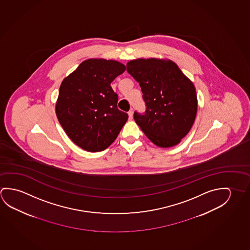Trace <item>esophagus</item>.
<instances>
[{"mask_svg":"<svg viewBox=\"0 0 250 250\" xmlns=\"http://www.w3.org/2000/svg\"><path fill=\"white\" fill-rule=\"evenodd\" d=\"M127 114H128V118H129V120L133 119V114H134V112L130 110V111H128Z\"/></svg>","mask_w":250,"mask_h":250,"instance_id":"34e87169","label":"esophagus"}]
</instances>
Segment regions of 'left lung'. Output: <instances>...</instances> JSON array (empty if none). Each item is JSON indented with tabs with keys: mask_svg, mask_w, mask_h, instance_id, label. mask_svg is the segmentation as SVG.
<instances>
[{
	"mask_svg": "<svg viewBox=\"0 0 250 250\" xmlns=\"http://www.w3.org/2000/svg\"><path fill=\"white\" fill-rule=\"evenodd\" d=\"M127 71L138 82L146 104L134 119L156 146L170 147L186 136L197 113L194 84L170 60H132Z\"/></svg>",
	"mask_w": 250,
	"mask_h": 250,
	"instance_id": "left-lung-1",
	"label": "left lung"
}]
</instances>
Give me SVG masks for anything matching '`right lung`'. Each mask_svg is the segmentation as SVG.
I'll list each match as a JSON object with an SVG mask.
<instances>
[{
    "label": "right lung",
    "instance_id": "1",
    "mask_svg": "<svg viewBox=\"0 0 250 250\" xmlns=\"http://www.w3.org/2000/svg\"><path fill=\"white\" fill-rule=\"evenodd\" d=\"M126 70L114 60L88 59L62 81L56 102L60 124L84 150L106 149L119 135L128 115L117 107L110 83Z\"/></svg>",
    "mask_w": 250,
    "mask_h": 250
}]
</instances>
